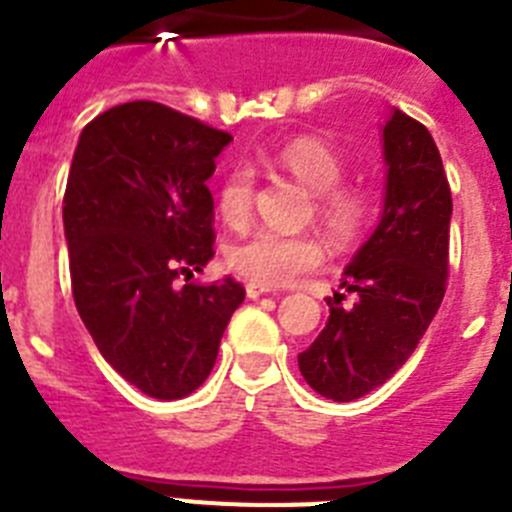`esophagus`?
Instances as JSON below:
<instances>
[{
    "label": "esophagus",
    "instance_id": "34e87169",
    "mask_svg": "<svg viewBox=\"0 0 512 512\" xmlns=\"http://www.w3.org/2000/svg\"><path fill=\"white\" fill-rule=\"evenodd\" d=\"M269 292H271L269 287H261V284H256V282H248V284H246L248 300H259L261 295H269Z\"/></svg>",
    "mask_w": 512,
    "mask_h": 512
}]
</instances>
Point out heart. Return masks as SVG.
Instances as JSON below:
<instances>
[{"label":"heart","instance_id":"1","mask_svg":"<svg viewBox=\"0 0 512 512\" xmlns=\"http://www.w3.org/2000/svg\"><path fill=\"white\" fill-rule=\"evenodd\" d=\"M271 164L292 174L312 192V210L336 243H354L374 215L372 194L361 187L341 184L346 161L328 140L315 135L289 140L271 156ZM217 212L230 228H243L253 207V171L238 164L225 171L217 184ZM325 259L323 243L310 233L259 230L228 251V264L248 282L261 287H282L305 271L318 269Z\"/></svg>","mask_w":512,"mask_h":512}]
</instances>
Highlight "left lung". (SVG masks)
<instances>
[{
  "instance_id": "left-lung-1",
  "label": "left lung",
  "mask_w": 512,
  "mask_h": 512,
  "mask_svg": "<svg viewBox=\"0 0 512 512\" xmlns=\"http://www.w3.org/2000/svg\"><path fill=\"white\" fill-rule=\"evenodd\" d=\"M384 207L369 241L328 297V323L300 356V372L318 395L351 402L382 387L400 369L441 307L449 277L451 189L431 133L405 112L382 125Z\"/></svg>"
}]
</instances>
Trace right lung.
Returning <instances> with one entry per match:
<instances>
[{
	"label": "right lung",
	"mask_w": 512,
	"mask_h": 512,
	"mask_svg": "<svg viewBox=\"0 0 512 512\" xmlns=\"http://www.w3.org/2000/svg\"><path fill=\"white\" fill-rule=\"evenodd\" d=\"M230 140L138 99L94 117L71 161L63 233L76 310L104 361L156 400L205 382L246 297L230 277L189 282L215 256L207 179Z\"/></svg>",
	"instance_id": "right-lung-1"
}]
</instances>
